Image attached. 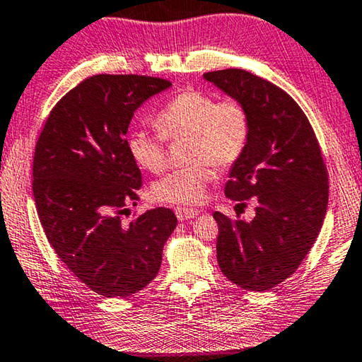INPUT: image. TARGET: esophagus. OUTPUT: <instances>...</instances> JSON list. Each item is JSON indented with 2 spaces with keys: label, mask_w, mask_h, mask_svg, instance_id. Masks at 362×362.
I'll return each instance as SVG.
<instances>
[{
  "label": "esophagus",
  "mask_w": 362,
  "mask_h": 362,
  "mask_svg": "<svg viewBox=\"0 0 362 362\" xmlns=\"http://www.w3.org/2000/svg\"><path fill=\"white\" fill-rule=\"evenodd\" d=\"M175 214L177 216V220L185 221V220H191L194 216H197L200 214V210L197 209H186V207H177L175 209Z\"/></svg>",
  "instance_id": "esophagus-1"
}]
</instances>
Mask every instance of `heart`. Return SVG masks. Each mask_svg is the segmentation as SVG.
<instances>
[{"label":"heart","mask_w":362,"mask_h":362,"mask_svg":"<svg viewBox=\"0 0 362 362\" xmlns=\"http://www.w3.org/2000/svg\"><path fill=\"white\" fill-rule=\"evenodd\" d=\"M249 115L236 98L221 102L209 93L189 88L175 97L155 118L160 134L132 132L127 148L141 168L157 173L165 166V141L186 139L191 165L165 175L152 186V197L162 202L196 205L205 199L215 177L214 163L228 168L236 163L249 141Z\"/></svg>","instance_id":"heart-1"}]
</instances>
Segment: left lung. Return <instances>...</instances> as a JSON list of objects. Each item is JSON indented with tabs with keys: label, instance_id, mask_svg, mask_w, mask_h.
Wrapping results in <instances>:
<instances>
[{
	"label": "left lung",
	"instance_id": "obj_1",
	"mask_svg": "<svg viewBox=\"0 0 362 362\" xmlns=\"http://www.w3.org/2000/svg\"><path fill=\"white\" fill-rule=\"evenodd\" d=\"M204 79L239 100L251 124L225 196L252 199L255 216L214 214L220 270L244 290H270L296 272L324 223L329 177L319 142L298 103L272 82L244 69L205 72Z\"/></svg>",
	"mask_w": 362,
	"mask_h": 362
}]
</instances>
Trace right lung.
I'll return each mask as SVG.
<instances>
[{"instance_id":"obj_1","label":"right lung","mask_w":362,"mask_h":362,"mask_svg":"<svg viewBox=\"0 0 362 362\" xmlns=\"http://www.w3.org/2000/svg\"><path fill=\"white\" fill-rule=\"evenodd\" d=\"M171 82L148 76L88 77L52 110L33 157L38 218L58 257L105 298H126L157 276L177 225L157 207L123 223L142 175L127 148L134 111Z\"/></svg>"}]
</instances>
